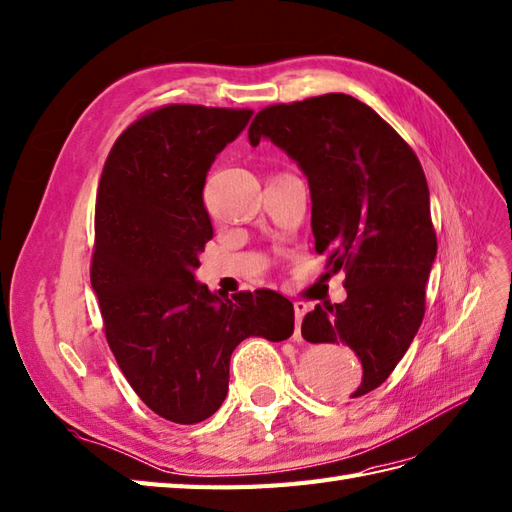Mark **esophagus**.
<instances>
[{
  "label": "esophagus",
  "mask_w": 512,
  "mask_h": 512,
  "mask_svg": "<svg viewBox=\"0 0 512 512\" xmlns=\"http://www.w3.org/2000/svg\"><path fill=\"white\" fill-rule=\"evenodd\" d=\"M307 310H310V305H307V303H303V301H296L294 303V316H296V329H294V334H292L294 342H301L303 340V336H301V323H303V316L307 314Z\"/></svg>",
  "instance_id": "1"
}]
</instances>
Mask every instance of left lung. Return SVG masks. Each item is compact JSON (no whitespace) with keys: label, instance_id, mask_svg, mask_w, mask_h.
Segmentation results:
<instances>
[{"label":"left lung","instance_id":"left-lung-1","mask_svg":"<svg viewBox=\"0 0 512 512\" xmlns=\"http://www.w3.org/2000/svg\"><path fill=\"white\" fill-rule=\"evenodd\" d=\"M248 139H270L307 176L316 253L329 255L331 272H347V301L316 305L301 334L358 355L362 382L351 397H362L395 371L425 314L436 233L421 163L395 128L347 93L266 106Z\"/></svg>","mask_w":512,"mask_h":512}]
</instances>
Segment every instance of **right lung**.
<instances>
[{"instance_id": "right-lung-1", "label": "right lung", "mask_w": 512, "mask_h": 512, "mask_svg": "<svg viewBox=\"0 0 512 512\" xmlns=\"http://www.w3.org/2000/svg\"><path fill=\"white\" fill-rule=\"evenodd\" d=\"M253 111L170 104L117 137L95 202L91 288L109 347L139 399L172 423L209 419L242 340H288L292 303L272 290L227 299L194 279L213 237L202 200L211 163Z\"/></svg>"}]
</instances>
